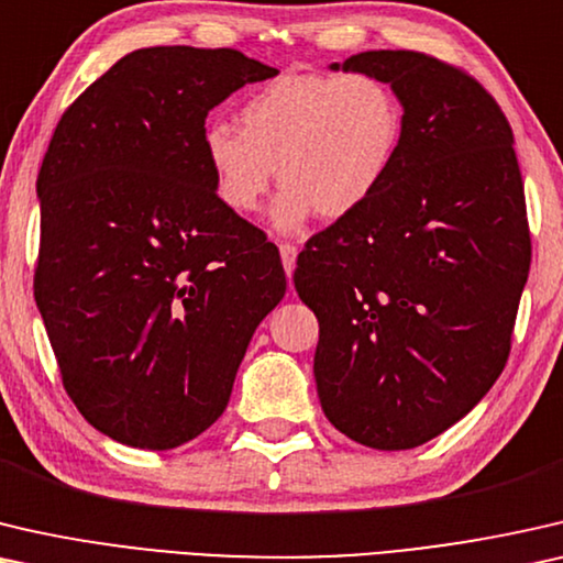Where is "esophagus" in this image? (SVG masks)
<instances>
[{
    "label": "esophagus",
    "instance_id": "34e87169",
    "mask_svg": "<svg viewBox=\"0 0 563 563\" xmlns=\"http://www.w3.org/2000/svg\"><path fill=\"white\" fill-rule=\"evenodd\" d=\"M296 257H298V247H296V244L280 242V260H283L285 273H288V278L292 275V267H296Z\"/></svg>",
    "mask_w": 563,
    "mask_h": 563
}]
</instances>
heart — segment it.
<instances>
[{
	"label": "heart",
	"mask_w": 563,
	"mask_h": 563,
	"mask_svg": "<svg viewBox=\"0 0 563 563\" xmlns=\"http://www.w3.org/2000/svg\"><path fill=\"white\" fill-rule=\"evenodd\" d=\"M236 120L240 132H203L213 191L229 211L252 213L278 168L273 219L283 232L316 211L329 221L357 213L390 178L406 124L400 99L369 74H280L244 99Z\"/></svg>",
	"instance_id": "b5f03b06"
}]
</instances>
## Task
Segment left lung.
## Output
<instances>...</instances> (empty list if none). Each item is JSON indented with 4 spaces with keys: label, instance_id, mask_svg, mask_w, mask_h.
<instances>
[{
    "label": "left lung",
    "instance_id": "1",
    "mask_svg": "<svg viewBox=\"0 0 563 563\" xmlns=\"http://www.w3.org/2000/svg\"><path fill=\"white\" fill-rule=\"evenodd\" d=\"M331 68L390 84L406 124L385 186L298 255L292 283L319 319L316 390L344 437L413 449L470 413L508 362L530 267L516 140L482 84L426 53Z\"/></svg>",
    "mask_w": 563,
    "mask_h": 563
}]
</instances>
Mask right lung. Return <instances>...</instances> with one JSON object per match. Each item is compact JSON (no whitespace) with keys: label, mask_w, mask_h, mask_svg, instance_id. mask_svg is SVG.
I'll return each instance as SVG.
<instances>
[{"label":"right lung","mask_w":563,"mask_h":563,"mask_svg":"<svg viewBox=\"0 0 563 563\" xmlns=\"http://www.w3.org/2000/svg\"><path fill=\"white\" fill-rule=\"evenodd\" d=\"M278 68L232 47L124 55L55 126L37 173L35 300L63 387L126 446L165 451L224 413L278 247L217 199L206 117Z\"/></svg>","instance_id":"1"}]
</instances>
